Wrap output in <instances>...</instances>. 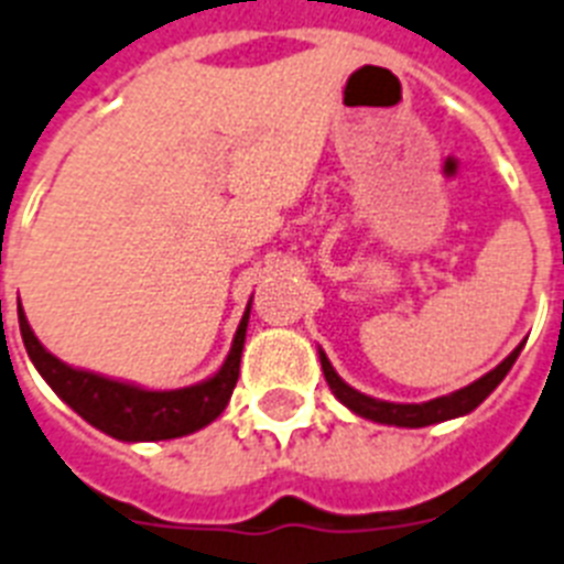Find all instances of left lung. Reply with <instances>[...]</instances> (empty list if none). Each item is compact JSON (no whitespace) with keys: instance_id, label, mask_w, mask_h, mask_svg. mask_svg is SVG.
I'll list each match as a JSON object with an SVG mask.
<instances>
[{"instance_id":"1","label":"left lung","mask_w":564,"mask_h":564,"mask_svg":"<svg viewBox=\"0 0 564 564\" xmlns=\"http://www.w3.org/2000/svg\"><path fill=\"white\" fill-rule=\"evenodd\" d=\"M519 351H522V346L513 348V355L505 357L492 371L478 377L476 383L464 386V389H458V392L453 394H444V398L426 400V403H389V400L369 398V394L351 389V386L334 371V366L328 362L323 348H319V362H323V375L325 380H328V386H332L334 398H337L343 406L351 409L355 415L366 417V421L386 423V426H409V430H417V426H430V423L469 415V412H473L478 403H484V398L505 380L507 371L513 369Z\"/></svg>"}]
</instances>
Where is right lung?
Segmentation results:
<instances>
[{"label":"right lung","mask_w":564,"mask_h":564,"mask_svg":"<svg viewBox=\"0 0 564 564\" xmlns=\"http://www.w3.org/2000/svg\"><path fill=\"white\" fill-rule=\"evenodd\" d=\"M20 332L25 351L36 366L45 383L68 403V406L97 426L100 432L118 441H170L198 432L202 426L216 421L225 412L236 380H239L241 348H245V334H248L250 302L241 316L236 337H232L230 355L221 362V369L202 383L187 386V389H172V392H149L134 383H120L111 377L95 375L65 366L63 360L45 351L40 339L34 337L31 325L25 319V311L20 308Z\"/></svg>","instance_id":"right-lung-1"}]
</instances>
